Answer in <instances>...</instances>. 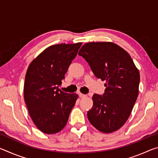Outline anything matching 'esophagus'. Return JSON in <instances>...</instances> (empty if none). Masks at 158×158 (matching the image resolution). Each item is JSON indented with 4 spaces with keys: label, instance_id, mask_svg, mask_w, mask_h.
Instances as JSON below:
<instances>
[{
    "label": "esophagus",
    "instance_id": "esophagus-1",
    "mask_svg": "<svg viewBox=\"0 0 158 158\" xmlns=\"http://www.w3.org/2000/svg\"><path fill=\"white\" fill-rule=\"evenodd\" d=\"M78 95H79V98H81L85 97V95H84V94H82V93H78Z\"/></svg>",
    "mask_w": 158,
    "mask_h": 158
}]
</instances>
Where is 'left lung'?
Returning a JSON list of instances; mask_svg holds the SVG:
<instances>
[{
	"label": "left lung",
	"mask_w": 158,
	"mask_h": 158,
	"mask_svg": "<svg viewBox=\"0 0 158 158\" xmlns=\"http://www.w3.org/2000/svg\"><path fill=\"white\" fill-rule=\"evenodd\" d=\"M98 79L105 80L103 95H93L87 116L100 132L111 133L129 118L139 94L140 74L126 51L112 42H89L79 52Z\"/></svg>",
	"instance_id": "left-lung-1"
}]
</instances>
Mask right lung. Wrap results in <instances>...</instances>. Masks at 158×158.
Listing matches in <instances>:
<instances>
[{"instance_id":"right-lung-1","label":"right lung","mask_w":158,"mask_h":158,"mask_svg":"<svg viewBox=\"0 0 158 158\" xmlns=\"http://www.w3.org/2000/svg\"><path fill=\"white\" fill-rule=\"evenodd\" d=\"M60 44L44 50L29 65L25 77L24 100L34 124L45 134H55L68 122L78 95L64 93L58 85L81 46Z\"/></svg>"}]
</instances>
